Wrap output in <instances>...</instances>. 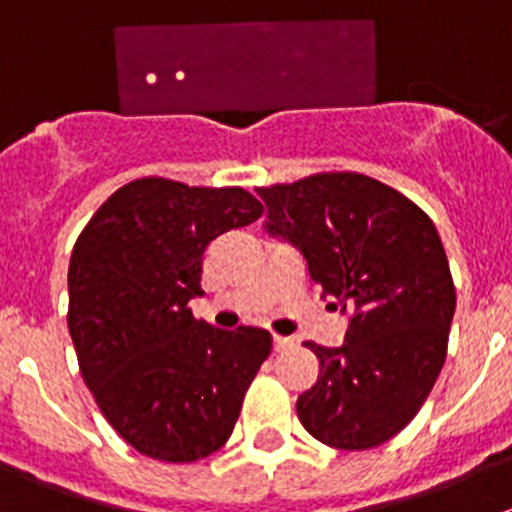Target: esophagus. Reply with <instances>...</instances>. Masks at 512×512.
<instances>
[{"instance_id": "obj_1", "label": "esophagus", "mask_w": 512, "mask_h": 512, "mask_svg": "<svg viewBox=\"0 0 512 512\" xmlns=\"http://www.w3.org/2000/svg\"><path fill=\"white\" fill-rule=\"evenodd\" d=\"M295 346V338L287 336H274V351H287V348Z\"/></svg>"}]
</instances>
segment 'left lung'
I'll return each mask as SVG.
<instances>
[{
    "label": "left lung",
    "mask_w": 512,
    "mask_h": 512,
    "mask_svg": "<svg viewBox=\"0 0 512 512\" xmlns=\"http://www.w3.org/2000/svg\"><path fill=\"white\" fill-rule=\"evenodd\" d=\"M266 233L289 241L330 310L351 312L338 348L318 356L297 418L325 446L374 449L423 408L446 361L456 289L433 220L405 194L354 171L259 187Z\"/></svg>",
    "instance_id": "left-lung-1"
}]
</instances>
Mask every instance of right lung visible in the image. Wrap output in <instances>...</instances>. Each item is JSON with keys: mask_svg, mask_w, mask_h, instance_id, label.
Returning <instances> with one entry per match:
<instances>
[{"mask_svg": "<svg viewBox=\"0 0 512 512\" xmlns=\"http://www.w3.org/2000/svg\"><path fill=\"white\" fill-rule=\"evenodd\" d=\"M261 212L241 187L146 176L117 189L76 238L66 320L81 377L140 454L184 464L233 433L271 336L215 328L194 318L189 300L205 295V248Z\"/></svg>", "mask_w": 512, "mask_h": 512, "instance_id": "obj_1", "label": "right lung"}]
</instances>
